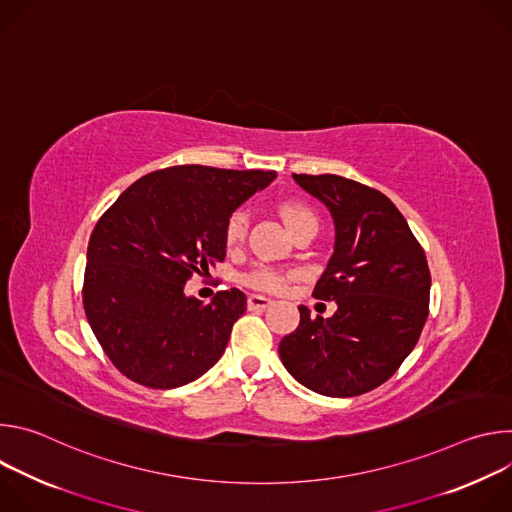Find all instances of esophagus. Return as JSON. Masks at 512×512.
Here are the masks:
<instances>
[{
  "label": "esophagus",
  "mask_w": 512,
  "mask_h": 512,
  "mask_svg": "<svg viewBox=\"0 0 512 512\" xmlns=\"http://www.w3.org/2000/svg\"><path fill=\"white\" fill-rule=\"evenodd\" d=\"M273 304V300H269V298H265V296H257V294H251L249 298H247V308L253 312V310H265V308H269Z\"/></svg>",
  "instance_id": "esophagus-1"
}]
</instances>
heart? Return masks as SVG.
<instances>
[{
  "label": "heart",
  "mask_w": 512,
  "mask_h": 512,
  "mask_svg": "<svg viewBox=\"0 0 512 512\" xmlns=\"http://www.w3.org/2000/svg\"><path fill=\"white\" fill-rule=\"evenodd\" d=\"M273 210L294 237H298L302 233H314L316 235L318 216L306 202L296 200V198H281L273 204ZM247 229H249V214L245 210H233L227 216L225 229H223L225 243L229 247H237L239 243L245 241ZM289 279H291L289 273H283V271L273 269L269 265H257L255 269H251L249 273H245L241 277V281L245 285H249L253 289H259V291H281L287 285Z\"/></svg>",
  "instance_id": "obj_1"
}]
</instances>
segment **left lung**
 I'll list each match as a JSON object with an SVG mask.
<instances>
[{
	"label": "left lung",
	"instance_id": "obj_1",
	"mask_svg": "<svg viewBox=\"0 0 512 512\" xmlns=\"http://www.w3.org/2000/svg\"><path fill=\"white\" fill-rule=\"evenodd\" d=\"M322 200L336 227L334 255L314 298L336 302L332 318H310L283 336V367L304 387L354 397L389 381L415 348L429 314L431 275L403 214L379 190L336 174H294Z\"/></svg>",
	"mask_w": 512,
	"mask_h": 512
}]
</instances>
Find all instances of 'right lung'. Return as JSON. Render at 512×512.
I'll return each instance as SVG.
<instances>
[{
    "instance_id": "obj_1",
    "label": "right lung",
    "mask_w": 512,
    "mask_h": 512,
    "mask_svg": "<svg viewBox=\"0 0 512 512\" xmlns=\"http://www.w3.org/2000/svg\"><path fill=\"white\" fill-rule=\"evenodd\" d=\"M275 172L172 166L135 180L97 221L85 267L87 320L117 371L152 389H176L223 356L245 314L239 289L210 304L186 281L223 261L227 216Z\"/></svg>"
}]
</instances>
